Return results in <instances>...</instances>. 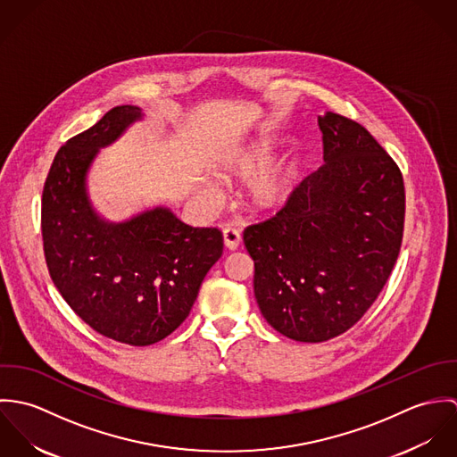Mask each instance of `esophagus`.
Masks as SVG:
<instances>
[{
  "mask_svg": "<svg viewBox=\"0 0 457 457\" xmlns=\"http://www.w3.org/2000/svg\"><path fill=\"white\" fill-rule=\"evenodd\" d=\"M223 241L227 250H237L241 245V232L236 227H225L223 228Z\"/></svg>",
  "mask_w": 457,
  "mask_h": 457,
  "instance_id": "34e87169",
  "label": "esophagus"
}]
</instances>
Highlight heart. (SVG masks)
<instances>
[{
	"mask_svg": "<svg viewBox=\"0 0 457 457\" xmlns=\"http://www.w3.org/2000/svg\"><path fill=\"white\" fill-rule=\"evenodd\" d=\"M274 156L276 151L270 144L253 142L232 151L221 162H218L214 174L220 181L232 185L237 181H246L261 171L262 174L258 173L260 176L250 183L246 200L255 211H270L288 200L299 179V163L292 158L281 160L269 168ZM202 194L211 200L218 195L211 183L202 187Z\"/></svg>",
	"mask_w": 457,
	"mask_h": 457,
	"instance_id": "1",
	"label": "heart"
}]
</instances>
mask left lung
<instances>
[{
  "label": "left lung",
  "mask_w": 457,
  "mask_h": 457,
  "mask_svg": "<svg viewBox=\"0 0 457 457\" xmlns=\"http://www.w3.org/2000/svg\"><path fill=\"white\" fill-rule=\"evenodd\" d=\"M319 127L326 163L243 236L263 319L304 343L362 319L391 276L404 225L403 176L375 137L334 112Z\"/></svg>",
  "instance_id": "obj_1"
}]
</instances>
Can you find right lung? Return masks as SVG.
I'll list each match as a JSON object with an SVG mask.
<instances>
[{
  "label": "right lung",
  "instance_id": "1",
  "mask_svg": "<svg viewBox=\"0 0 457 457\" xmlns=\"http://www.w3.org/2000/svg\"><path fill=\"white\" fill-rule=\"evenodd\" d=\"M142 111L111 109L58 151L42 195L49 274L66 304L96 332L131 346L162 341L181 326L223 253L218 228L183 223L167 207L127 221L104 220L87 195V170Z\"/></svg>",
  "mask_w": 457,
  "mask_h": 457
}]
</instances>
